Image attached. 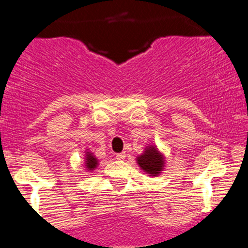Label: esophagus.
<instances>
[{"instance_id": "esophagus-1", "label": "esophagus", "mask_w": 248, "mask_h": 248, "mask_svg": "<svg viewBox=\"0 0 248 248\" xmlns=\"http://www.w3.org/2000/svg\"><path fill=\"white\" fill-rule=\"evenodd\" d=\"M124 158H126V154H124V152H121V154L116 155V159H119V161H124Z\"/></svg>"}]
</instances>
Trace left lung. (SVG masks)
I'll return each instance as SVG.
<instances>
[{
    "label": "left lung",
    "mask_w": 248,
    "mask_h": 248,
    "mask_svg": "<svg viewBox=\"0 0 248 248\" xmlns=\"http://www.w3.org/2000/svg\"><path fill=\"white\" fill-rule=\"evenodd\" d=\"M137 163L141 170L147 172L150 176H158L166 166V158L155 145H149L145 147L144 152L137 157Z\"/></svg>",
    "instance_id": "1"
}]
</instances>
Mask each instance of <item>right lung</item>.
Segmentation results:
<instances>
[{"label": "right lung", "instance_id": "1", "mask_svg": "<svg viewBox=\"0 0 248 248\" xmlns=\"http://www.w3.org/2000/svg\"><path fill=\"white\" fill-rule=\"evenodd\" d=\"M98 166V159L96 158L92 152H90L89 150L85 151V168L87 171H93L94 169Z\"/></svg>", "mask_w": 248, "mask_h": 248}]
</instances>
